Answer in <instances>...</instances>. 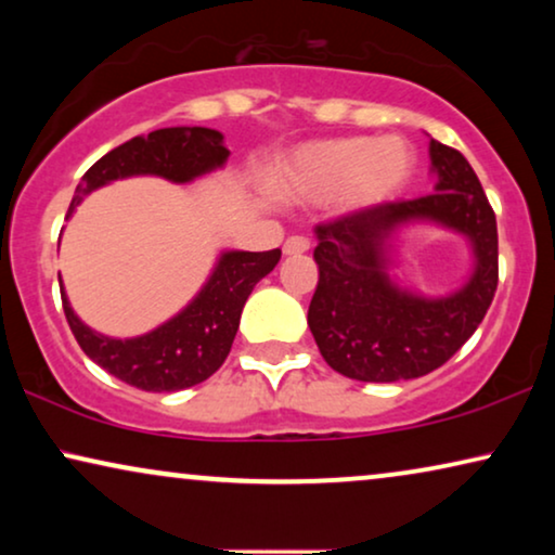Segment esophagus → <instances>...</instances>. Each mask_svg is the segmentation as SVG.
<instances>
[{"label":"esophagus","instance_id":"1","mask_svg":"<svg viewBox=\"0 0 555 555\" xmlns=\"http://www.w3.org/2000/svg\"><path fill=\"white\" fill-rule=\"evenodd\" d=\"M310 249V242L306 237H300V234H295V237H287L285 245H283V253L285 255H302Z\"/></svg>","mask_w":555,"mask_h":555}]
</instances>
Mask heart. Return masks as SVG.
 <instances>
[{"instance_id": "1", "label": "heart", "mask_w": 555, "mask_h": 555, "mask_svg": "<svg viewBox=\"0 0 555 555\" xmlns=\"http://www.w3.org/2000/svg\"><path fill=\"white\" fill-rule=\"evenodd\" d=\"M414 166V149L404 139L346 135L295 151L272 173L270 186L283 199L323 202L344 194L346 207L369 209L397 196Z\"/></svg>"}]
</instances>
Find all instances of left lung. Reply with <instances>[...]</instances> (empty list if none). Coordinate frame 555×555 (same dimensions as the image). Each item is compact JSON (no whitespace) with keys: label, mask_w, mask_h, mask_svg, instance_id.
Instances as JSON below:
<instances>
[{"label":"left lung","mask_w":555,"mask_h":555,"mask_svg":"<svg viewBox=\"0 0 555 555\" xmlns=\"http://www.w3.org/2000/svg\"><path fill=\"white\" fill-rule=\"evenodd\" d=\"M435 192L384 202L315 227L318 287L308 325L325 363L356 382L420 378L452 359L477 331L498 291V224L480 179L457 149L429 141ZM409 221L465 233L476 270L457 294L424 299L390 283L385 249Z\"/></svg>","instance_id":"left-lung-1"}]
</instances>
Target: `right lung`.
<instances>
[{"instance_id":"obj_1","label":"right lung","mask_w":555,"mask_h":555,"mask_svg":"<svg viewBox=\"0 0 555 555\" xmlns=\"http://www.w3.org/2000/svg\"><path fill=\"white\" fill-rule=\"evenodd\" d=\"M227 156L230 151L224 149V135L215 128L177 126L158 128L149 135H135L90 166L75 189L67 217L82 202V196L116 179L154 173V177L184 184L224 166ZM278 260L280 249L224 253L207 285L179 315L146 336L126 340L90 331L73 313L65 287H60V295H63L67 325L88 359L135 389L179 391L202 384L222 366L237 336L240 315L249 293L272 272Z\"/></svg>"}]
</instances>
